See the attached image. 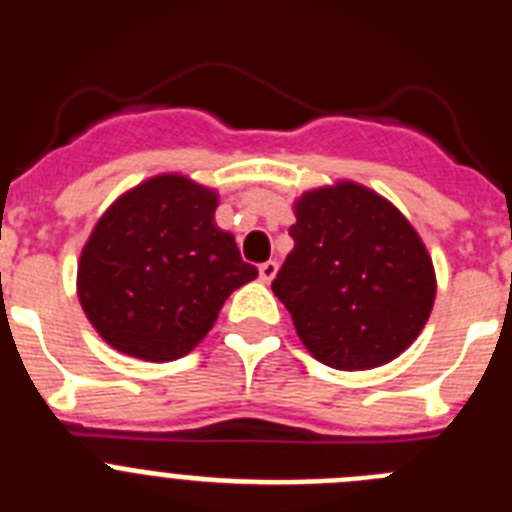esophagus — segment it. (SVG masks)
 Segmentation results:
<instances>
[{
  "label": "esophagus",
  "instance_id": "obj_1",
  "mask_svg": "<svg viewBox=\"0 0 512 512\" xmlns=\"http://www.w3.org/2000/svg\"><path fill=\"white\" fill-rule=\"evenodd\" d=\"M277 271H279V264H277V261H264V264L259 266V277H261V282L269 284L271 279L277 277Z\"/></svg>",
  "mask_w": 512,
  "mask_h": 512
}]
</instances>
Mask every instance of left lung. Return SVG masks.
<instances>
[{"label": "left lung", "instance_id": "8db88e82", "mask_svg": "<svg viewBox=\"0 0 512 512\" xmlns=\"http://www.w3.org/2000/svg\"><path fill=\"white\" fill-rule=\"evenodd\" d=\"M295 217V248L271 289L307 351L341 372L397 359L436 300L433 261L413 225L356 182L305 192Z\"/></svg>", "mask_w": 512, "mask_h": 512}]
</instances>
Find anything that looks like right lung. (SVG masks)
Returning <instances> with one entry per match:
<instances>
[{"label": "right lung", "instance_id": "add662e5", "mask_svg": "<svg viewBox=\"0 0 512 512\" xmlns=\"http://www.w3.org/2000/svg\"><path fill=\"white\" fill-rule=\"evenodd\" d=\"M217 194L161 174L117 197L81 251L76 292L89 323L120 354L182 359L230 292L259 277L215 225Z\"/></svg>", "mask_w": 512, "mask_h": 512}]
</instances>
